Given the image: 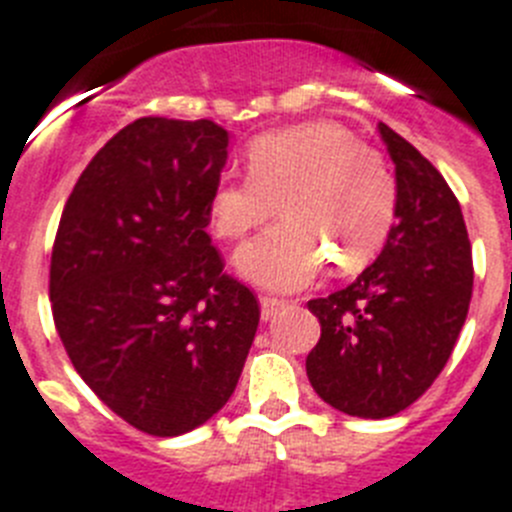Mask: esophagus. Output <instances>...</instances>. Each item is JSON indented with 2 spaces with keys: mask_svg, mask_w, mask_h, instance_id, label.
I'll list each match as a JSON object with an SVG mask.
<instances>
[{
  "mask_svg": "<svg viewBox=\"0 0 512 512\" xmlns=\"http://www.w3.org/2000/svg\"><path fill=\"white\" fill-rule=\"evenodd\" d=\"M285 308L283 298H273V296H262L260 298V319L262 321H270L275 319L280 311Z\"/></svg>",
  "mask_w": 512,
  "mask_h": 512,
  "instance_id": "34e87169",
  "label": "esophagus"
}]
</instances>
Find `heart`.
I'll list each match as a JSON object with an SVG mask.
<instances>
[{
    "instance_id": "b5f03b06",
    "label": "heart",
    "mask_w": 512,
    "mask_h": 512,
    "mask_svg": "<svg viewBox=\"0 0 512 512\" xmlns=\"http://www.w3.org/2000/svg\"><path fill=\"white\" fill-rule=\"evenodd\" d=\"M247 178H222L209 196L216 237L239 239L280 204L285 222L242 245L234 267L267 290L313 283L331 260L339 273L365 267L388 239L398 186L377 150L336 122H303L255 137Z\"/></svg>"
}]
</instances>
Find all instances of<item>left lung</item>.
<instances>
[{"mask_svg": "<svg viewBox=\"0 0 512 512\" xmlns=\"http://www.w3.org/2000/svg\"><path fill=\"white\" fill-rule=\"evenodd\" d=\"M395 165L398 206L385 247L352 285L308 301L321 339L306 357L336 411L390 418L444 370L472 298V247L457 196L416 147L377 124Z\"/></svg>", "mask_w": 512, "mask_h": 512, "instance_id": "8db88e82", "label": "left lung"}]
</instances>
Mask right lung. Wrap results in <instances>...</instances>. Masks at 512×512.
<instances>
[{
	"label": "right lung",
	"instance_id": "right-lung-1",
	"mask_svg": "<svg viewBox=\"0 0 512 512\" xmlns=\"http://www.w3.org/2000/svg\"><path fill=\"white\" fill-rule=\"evenodd\" d=\"M229 140L211 119L127 124L86 165L55 234L63 347L101 403L150 436L222 411L260 321L206 234Z\"/></svg>",
	"mask_w": 512,
	"mask_h": 512
}]
</instances>
